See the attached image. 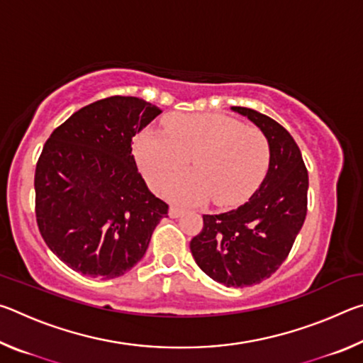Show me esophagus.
Returning <instances> with one entry per match:
<instances>
[{
	"label": "esophagus",
	"instance_id": "obj_1",
	"mask_svg": "<svg viewBox=\"0 0 363 363\" xmlns=\"http://www.w3.org/2000/svg\"><path fill=\"white\" fill-rule=\"evenodd\" d=\"M186 213V210H184V208H179V206H169V216L171 218H179V216H182V214Z\"/></svg>",
	"mask_w": 363,
	"mask_h": 363
}]
</instances>
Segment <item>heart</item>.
Masks as SVG:
<instances>
[{"label": "heart", "instance_id": "obj_1", "mask_svg": "<svg viewBox=\"0 0 363 363\" xmlns=\"http://www.w3.org/2000/svg\"><path fill=\"white\" fill-rule=\"evenodd\" d=\"M167 130L147 128L134 139V157L147 182L162 189L192 158L194 173L171 182L168 194L186 203L214 196L219 206L247 201L267 173L269 143L257 128L224 115L174 113Z\"/></svg>", "mask_w": 363, "mask_h": 363}]
</instances>
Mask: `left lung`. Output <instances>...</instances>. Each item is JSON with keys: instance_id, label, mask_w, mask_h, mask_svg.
<instances>
[{"instance_id": "obj_1", "label": "left lung", "mask_w": 363, "mask_h": 363, "mask_svg": "<svg viewBox=\"0 0 363 363\" xmlns=\"http://www.w3.org/2000/svg\"><path fill=\"white\" fill-rule=\"evenodd\" d=\"M232 110L266 136L267 174L237 210L203 214V229L192 238L190 251L208 277L243 288L269 279L286 259L306 219L309 176L298 144L280 123L253 108Z\"/></svg>"}]
</instances>
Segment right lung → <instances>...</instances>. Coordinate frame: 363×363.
I'll return each instance as SVG.
<instances>
[{
	"label": "right lung",
	"mask_w": 363,
	"mask_h": 363,
	"mask_svg": "<svg viewBox=\"0 0 363 363\" xmlns=\"http://www.w3.org/2000/svg\"><path fill=\"white\" fill-rule=\"evenodd\" d=\"M162 113L139 97L79 108L52 131L35 171V213L49 250L70 269L116 279L143 259L168 205L138 171L133 138Z\"/></svg>",
	"instance_id": "right-lung-1"
}]
</instances>
